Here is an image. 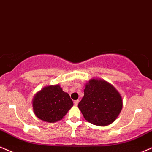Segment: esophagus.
<instances>
[{
  "mask_svg": "<svg viewBox=\"0 0 152 152\" xmlns=\"http://www.w3.org/2000/svg\"><path fill=\"white\" fill-rule=\"evenodd\" d=\"M79 99H77V100H75L74 101V105L75 106H77L78 103H79Z\"/></svg>",
  "mask_w": 152,
  "mask_h": 152,
  "instance_id": "esophagus-1",
  "label": "esophagus"
}]
</instances>
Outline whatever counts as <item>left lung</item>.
I'll use <instances>...</instances> for the list:
<instances>
[{
	"label": "left lung",
	"mask_w": 152,
	"mask_h": 152,
	"mask_svg": "<svg viewBox=\"0 0 152 152\" xmlns=\"http://www.w3.org/2000/svg\"><path fill=\"white\" fill-rule=\"evenodd\" d=\"M78 108L87 122L94 125L106 126L118 117L122 109V99L111 84L92 79L85 85L84 97Z\"/></svg>",
	"instance_id": "left-lung-1"
}]
</instances>
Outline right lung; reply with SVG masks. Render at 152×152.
<instances>
[{"mask_svg":"<svg viewBox=\"0 0 152 152\" xmlns=\"http://www.w3.org/2000/svg\"><path fill=\"white\" fill-rule=\"evenodd\" d=\"M33 111L41 120L55 122L63 118L73 106V102L60 85L44 87L34 97Z\"/></svg>","mask_w":152,"mask_h":152,"instance_id":"add662e5","label":"right lung"}]
</instances>
